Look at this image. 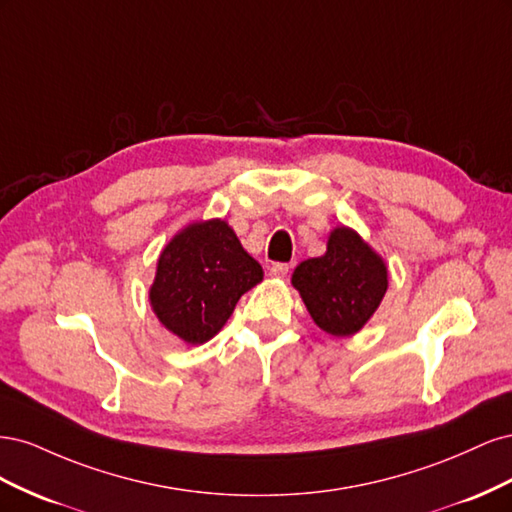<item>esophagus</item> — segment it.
Listing matches in <instances>:
<instances>
[{
	"label": "esophagus",
	"instance_id": "obj_1",
	"mask_svg": "<svg viewBox=\"0 0 512 512\" xmlns=\"http://www.w3.org/2000/svg\"><path fill=\"white\" fill-rule=\"evenodd\" d=\"M288 271H290V265H286V262H275V265H271V269H269V273L273 277H286Z\"/></svg>",
	"mask_w": 512,
	"mask_h": 512
}]
</instances>
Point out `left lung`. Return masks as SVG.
I'll use <instances>...</instances> for the list:
<instances>
[{"mask_svg":"<svg viewBox=\"0 0 512 512\" xmlns=\"http://www.w3.org/2000/svg\"><path fill=\"white\" fill-rule=\"evenodd\" d=\"M292 286L322 331L346 337L363 329L376 312L389 280L382 258L342 226L331 232L327 254L294 269Z\"/></svg>","mask_w":512,"mask_h":512,"instance_id":"obj_1","label":"left lung"}]
</instances>
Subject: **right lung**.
<instances>
[{
  "label": "right lung",
  "instance_id": "obj_1",
  "mask_svg": "<svg viewBox=\"0 0 512 512\" xmlns=\"http://www.w3.org/2000/svg\"><path fill=\"white\" fill-rule=\"evenodd\" d=\"M260 280L262 267L232 228L209 220L181 230L164 247L149 299L168 331L188 344H205Z\"/></svg>",
  "mask_w": 512,
  "mask_h": 512
}]
</instances>
